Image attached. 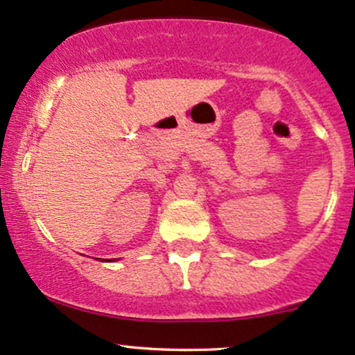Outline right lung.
<instances>
[{
	"mask_svg": "<svg viewBox=\"0 0 355 355\" xmlns=\"http://www.w3.org/2000/svg\"><path fill=\"white\" fill-rule=\"evenodd\" d=\"M114 261H116V259H114Z\"/></svg>",
	"mask_w": 355,
	"mask_h": 355,
	"instance_id": "obj_1",
	"label": "right lung"
}]
</instances>
